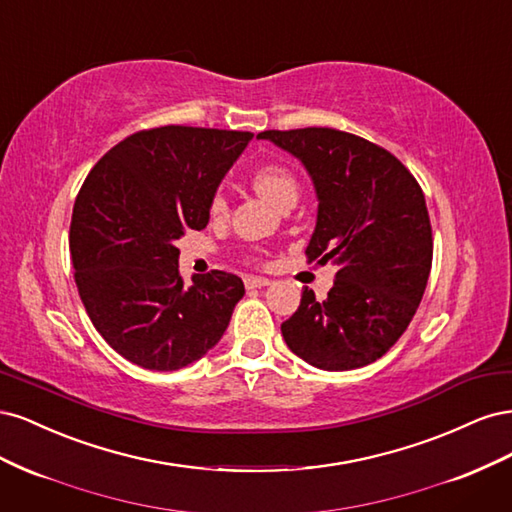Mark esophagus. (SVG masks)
<instances>
[{
  "label": "esophagus",
  "mask_w": 512,
  "mask_h": 512,
  "mask_svg": "<svg viewBox=\"0 0 512 512\" xmlns=\"http://www.w3.org/2000/svg\"><path fill=\"white\" fill-rule=\"evenodd\" d=\"M271 282L267 280V277H254V275H250V277H245V288H265V286H269Z\"/></svg>",
  "instance_id": "34e87169"
}]
</instances>
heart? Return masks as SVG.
Segmentation results:
<instances>
[{"label":"heart","mask_w":512,"mask_h":512,"mask_svg":"<svg viewBox=\"0 0 512 512\" xmlns=\"http://www.w3.org/2000/svg\"><path fill=\"white\" fill-rule=\"evenodd\" d=\"M256 190L265 196L275 207H282L288 200L299 198V181L292 175V170L284 164H262L254 173ZM209 209L213 215H224L228 211V194L224 188H218L211 196Z\"/></svg>","instance_id":"obj_1"}]
</instances>
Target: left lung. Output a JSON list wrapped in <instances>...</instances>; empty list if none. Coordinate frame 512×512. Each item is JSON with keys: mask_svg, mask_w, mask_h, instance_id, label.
Here are the masks:
<instances>
[{"mask_svg": "<svg viewBox=\"0 0 512 512\" xmlns=\"http://www.w3.org/2000/svg\"><path fill=\"white\" fill-rule=\"evenodd\" d=\"M312 177L318 215L307 258L333 262L322 301L303 288L284 324L288 348L327 371L365 367L408 329L431 271L433 239L421 185L393 153L333 128L267 130Z\"/></svg>", "mask_w": 512, "mask_h": 512, "instance_id": "1", "label": "left lung"}]
</instances>
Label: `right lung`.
Here are the masks:
<instances>
[{"mask_svg": "<svg viewBox=\"0 0 512 512\" xmlns=\"http://www.w3.org/2000/svg\"><path fill=\"white\" fill-rule=\"evenodd\" d=\"M252 132L164 126L104 153L76 196L74 282L106 344L130 363L175 371L220 342L245 294L226 271L179 273L177 241L209 224V203Z\"/></svg>", "mask_w": 512, "mask_h": 512, "instance_id": "1", "label": "right lung"}]
</instances>
